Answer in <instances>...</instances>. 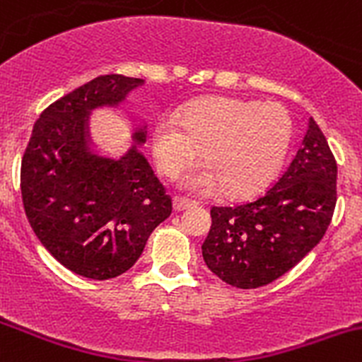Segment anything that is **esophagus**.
<instances>
[{
  "label": "esophagus",
  "mask_w": 362,
  "mask_h": 362,
  "mask_svg": "<svg viewBox=\"0 0 362 362\" xmlns=\"http://www.w3.org/2000/svg\"><path fill=\"white\" fill-rule=\"evenodd\" d=\"M192 205H194V202L189 198H184V196H175L173 198V209L178 210V212H180V210L189 209V206Z\"/></svg>",
  "instance_id": "obj_1"
}]
</instances>
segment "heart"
Returning a JSON list of instances; mask_svg holds the SVG:
<instances>
[{
  "label": "heart",
  "instance_id": "obj_1",
  "mask_svg": "<svg viewBox=\"0 0 362 362\" xmlns=\"http://www.w3.org/2000/svg\"><path fill=\"white\" fill-rule=\"evenodd\" d=\"M290 141L292 118L283 104L235 97L189 104L178 120L160 117L152 131L153 157L166 177H177L202 150L206 164L189 171L182 185L196 192L223 185L230 196L262 189L285 160Z\"/></svg>",
  "mask_w": 362,
  "mask_h": 362
}]
</instances>
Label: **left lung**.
<instances>
[{"label": "left lung", "mask_w": 362, "mask_h": 362, "mask_svg": "<svg viewBox=\"0 0 362 362\" xmlns=\"http://www.w3.org/2000/svg\"><path fill=\"white\" fill-rule=\"evenodd\" d=\"M338 166L324 132L310 118L303 146L265 192L212 206L202 245L214 274L237 288H258L296 267L327 231L336 206Z\"/></svg>", "instance_id": "8db88e82"}]
</instances>
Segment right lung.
I'll return each instance as SVG.
<instances>
[{
  "mask_svg": "<svg viewBox=\"0 0 362 362\" xmlns=\"http://www.w3.org/2000/svg\"><path fill=\"white\" fill-rule=\"evenodd\" d=\"M145 83L99 76L52 103L35 122L21 163L24 212L45 249L88 279L117 278L138 262L150 233L171 214V198L138 150L145 127L120 159L92 152L88 117L117 107Z\"/></svg>",
  "mask_w": 362,
  "mask_h": 362,
  "instance_id": "add662e5",
  "label": "right lung"
}]
</instances>
